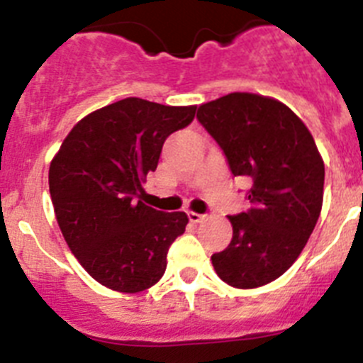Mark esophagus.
I'll return each instance as SVG.
<instances>
[{"label":"esophagus","mask_w":363,"mask_h":363,"mask_svg":"<svg viewBox=\"0 0 363 363\" xmlns=\"http://www.w3.org/2000/svg\"><path fill=\"white\" fill-rule=\"evenodd\" d=\"M205 214H198V213H189V220H191V223H201V221L205 220Z\"/></svg>","instance_id":"esophagus-1"}]
</instances>
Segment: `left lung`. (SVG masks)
<instances>
[{"label":"left lung","mask_w":363,"mask_h":363,"mask_svg":"<svg viewBox=\"0 0 363 363\" xmlns=\"http://www.w3.org/2000/svg\"><path fill=\"white\" fill-rule=\"evenodd\" d=\"M234 176L252 179L251 209L229 216L233 240L211 256L221 280L256 289L277 280L303 251L323 203L322 154L306 123L269 96L230 92L198 107Z\"/></svg>","instance_id":"left-lung-1"}]
</instances>
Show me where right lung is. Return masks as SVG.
I'll return each mask as SVG.
<instances>
[{
  "label": "right lung",
  "mask_w": 363,
  "mask_h": 363,
  "mask_svg": "<svg viewBox=\"0 0 363 363\" xmlns=\"http://www.w3.org/2000/svg\"><path fill=\"white\" fill-rule=\"evenodd\" d=\"M196 105L171 107L125 98L86 114L67 134L49 169L54 214L67 245L98 284L142 293L158 284L185 213H162L142 200L163 142L184 129Z\"/></svg>",
  "instance_id": "1"
}]
</instances>
